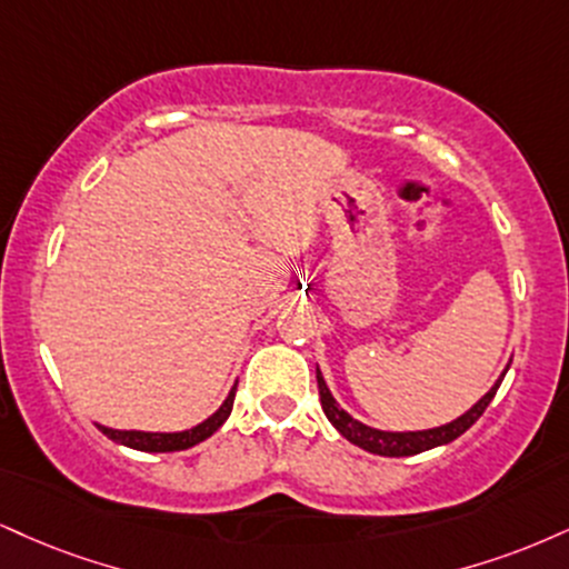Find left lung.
Listing matches in <instances>:
<instances>
[{
  "label": "left lung",
  "mask_w": 569,
  "mask_h": 569,
  "mask_svg": "<svg viewBox=\"0 0 569 569\" xmlns=\"http://www.w3.org/2000/svg\"><path fill=\"white\" fill-rule=\"evenodd\" d=\"M506 371H509V368H506ZM506 371L501 373V379H498L496 385L490 387V392L485 395L482 400H477L475 406L467 410V413L458 416L456 421L442 423V427H435V429H421V432H381V429L366 427L362 421L352 419V416L347 413L345 408H339V402L333 400L331 389L326 387L320 368H315V373H318L320 406H323V413L328 416V421H331L333 427L339 429L341 437H347V440H350L352 445H358V448L368 450V453L392 456V458L423 453V450H432V448H437V445H448V442H453L456 437H461L471 427V423L480 419V416L485 413V408L490 406V400L496 397L498 387H501Z\"/></svg>",
  "instance_id": "1"
}]
</instances>
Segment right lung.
Here are the masks:
<instances>
[{
  "label": "right lung",
  "mask_w": 569,
  "mask_h": 569,
  "mask_svg": "<svg viewBox=\"0 0 569 569\" xmlns=\"http://www.w3.org/2000/svg\"><path fill=\"white\" fill-rule=\"evenodd\" d=\"M232 400H236V387L230 389L228 400L219 406L217 413H211L207 421H201L193 429H184V432H134V429H129L127 432V429L100 427V423H98V429L108 437V440L127 445V448L142 450V453H174V450L193 448V445L203 442L207 437L214 435L217 429L228 421V416L232 410Z\"/></svg>",
  "instance_id": "1"
}]
</instances>
